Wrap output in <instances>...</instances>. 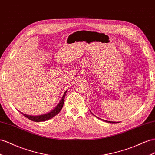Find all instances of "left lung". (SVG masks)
<instances>
[{
  "mask_svg": "<svg viewBox=\"0 0 155 155\" xmlns=\"http://www.w3.org/2000/svg\"><path fill=\"white\" fill-rule=\"evenodd\" d=\"M90 113H92V114H93V115H94V114H93V113H92V112H91V111H90ZM94 116H95V115H94ZM97 118H98V117H97ZM101 120H103V119H101ZM104 120V121H105V122H109V123H117V122H112V121H107V120Z\"/></svg>",
  "mask_w": 155,
  "mask_h": 155,
  "instance_id": "8db88e82",
  "label": "left lung"
}]
</instances>
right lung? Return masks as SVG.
<instances>
[{
    "label": "right lung",
    "instance_id": "obj_1",
    "mask_svg": "<svg viewBox=\"0 0 155 155\" xmlns=\"http://www.w3.org/2000/svg\"><path fill=\"white\" fill-rule=\"evenodd\" d=\"M67 93V91H65L64 94L61 98V100L59 101V104L57 105V106L52 110H51L50 112L44 114H41V115H37V116H33V115H29V114H26L23 113H22L23 115H24L26 118H29V120L34 121V122H43V121H46L49 120V119H51V118H53L54 117H55L56 114H58L59 111L61 110L63 106V103H64V99L65 97V95Z\"/></svg>",
    "mask_w": 155,
    "mask_h": 155
}]
</instances>
